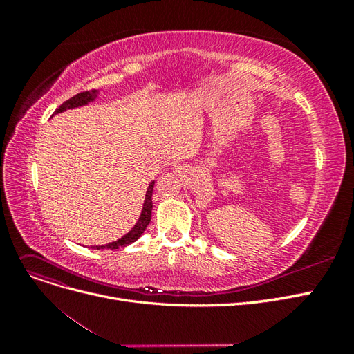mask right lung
Here are the masks:
<instances>
[{
	"label": "right lung",
	"mask_w": 354,
	"mask_h": 354,
	"mask_svg": "<svg viewBox=\"0 0 354 354\" xmlns=\"http://www.w3.org/2000/svg\"><path fill=\"white\" fill-rule=\"evenodd\" d=\"M97 94H99L97 90H90V91L78 93L77 95H73V97H71L65 103H62L59 108L55 111V113H60V112L66 111V109H73V108H78V106L87 104L90 102H93L95 97H97ZM153 186H155V181H152V183L149 185V187H147L146 199H145V203H143V209H142V214H140V218H138V221L136 223V226L130 232H128L125 236H122L121 239H118V241H115L112 243H108V245L93 246L94 250H104V248L118 250V248H121V246H127V245L136 242L138 238L142 236L143 232L146 230V227L149 226V223H151V218H152V207H153L152 194H153Z\"/></svg>",
	"instance_id": "1"
}]
</instances>
